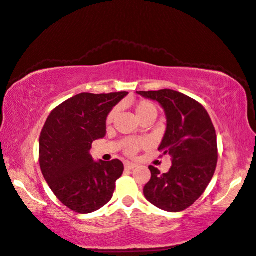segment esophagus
I'll list each match as a JSON object with an SVG mask.
<instances>
[{
    "label": "esophagus",
    "instance_id": "esophagus-1",
    "mask_svg": "<svg viewBox=\"0 0 256 256\" xmlns=\"http://www.w3.org/2000/svg\"><path fill=\"white\" fill-rule=\"evenodd\" d=\"M136 166H138V164H135V162H124V167L126 168V170H134V168Z\"/></svg>",
    "mask_w": 256,
    "mask_h": 256
}]
</instances>
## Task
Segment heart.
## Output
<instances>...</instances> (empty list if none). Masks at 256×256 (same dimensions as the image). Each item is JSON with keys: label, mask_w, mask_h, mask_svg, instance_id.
I'll return each mask as SVG.
<instances>
[{"label": "heart", "mask_w": 256, "mask_h": 256, "mask_svg": "<svg viewBox=\"0 0 256 256\" xmlns=\"http://www.w3.org/2000/svg\"><path fill=\"white\" fill-rule=\"evenodd\" d=\"M135 112H136L138 118L140 120L148 116H155L157 114L156 106L153 104V103L150 101H140L138 102L136 106H135ZM118 113V110H113L108 114L106 118V123L110 124L113 122L114 118H116ZM145 145V140H126L124 143V150L128 155H133L136 153V152L140 150V148Z\"/></svg>", "instance_id": "obj_1"}]
</instances>
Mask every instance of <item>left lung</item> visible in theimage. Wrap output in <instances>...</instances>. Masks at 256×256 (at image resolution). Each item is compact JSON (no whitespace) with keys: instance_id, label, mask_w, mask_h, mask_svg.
Returning a JSON list of instances; mask_svg holds the SVG:
<instances>
[{"instance_id":"obj_1","label":"left lung","mask_w":256,"mask_h":256,"mask_svg":"<svg viewBox=\"0 0 256 256\" xmlns=\"http://www.w3.org/2000/svg\"><path fill=\"white\" fill-rule=\"evenodd\" d=\"M145 99L160 103L167 126L158 148L172 157L165 174L150 166V180L144 196L152 204L168 212L192 206L208 187L218 162L216 135L208 112L199 102L178 91H136Z\"/></svg>"}]
</instances>
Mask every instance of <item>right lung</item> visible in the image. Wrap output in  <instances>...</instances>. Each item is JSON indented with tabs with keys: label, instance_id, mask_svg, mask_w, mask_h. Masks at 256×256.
<instances>
[{
	"label": "right lung",
	"instance_id": "obj_1",
	"mask_svg": "<svg viewBox=\"0 0 256 256\" xmlns=\"http://www.w3.org/2000/svg\"><path fill=\"white\" fill-rule=\"evenodd\" d=\"M128 92L80 94L52 110L40 138V170L52 192L78 214H91L111 200L123 162L94 160L92 142L106 133V118Z\"/></svg>",
	"mask_w": 256,
	"mask_h": 256
}]
</instances>
